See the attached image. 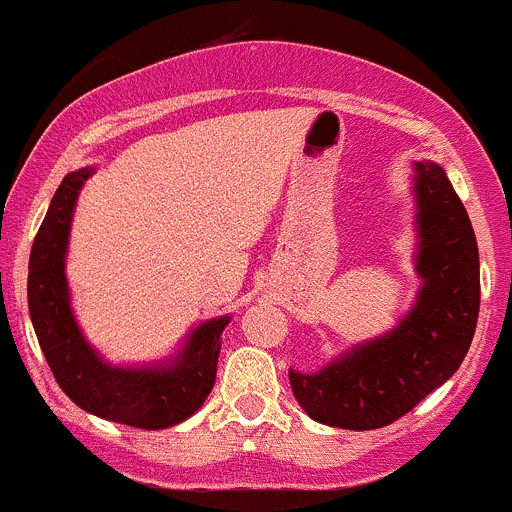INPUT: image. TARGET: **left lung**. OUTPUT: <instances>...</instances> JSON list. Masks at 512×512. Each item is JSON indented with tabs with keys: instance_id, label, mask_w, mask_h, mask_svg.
<instances>
[{
	"instance_id": "1",
	"label": "left lung",
	"mask_w": 512,
	"mask_h": 512,
	"mask_svg": "<svg viewBox=\"0 0 512 512\" xmlns=\"http://www.w3.org/2000/svg\"><path fill=\"white\" fill-rule=\"evenodd\" d=\"M422 285L417 305L393 332L324 366L290 371L312 420L344 430H378L400 420L461 366L478 322L481 273L474 227L444 170L417 163Z\"/></svg>"
}]
</instances>
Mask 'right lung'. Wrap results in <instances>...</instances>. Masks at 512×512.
I'll use <instances>...</instances> for the list:
<instances>
[{
  "label": "right lung",
  "mask_w": 512,
  "mask_h": 512,
  "mask_svg": "<svg viewBox=\"0 0 512 512\" xmlns=\"http://www.w3.org/2000/svg\"><path fill=\"white\" fill-rule=\"evenodd\" d=\"M92 170L65 175L38 229L29 258V312L38 344L63 393L82 410L141 430H163L205 403L217 378L219 337L229 317L190 334L173 366L112 368L82 339L65 283V246L78 192Z\"/></svg>",
  "instance_id": "obj_1"
}]
</instances>
